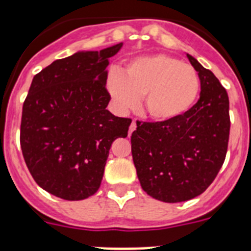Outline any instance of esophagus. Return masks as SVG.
<instances>
[{
    "instance_id": "1",
    "label": "esophagus",
    "mask_w": 251,
    "mask_h": 251,
    "mask_svg": "<svg viewBox=\"0 0 251 251\" xmlns=\"http://www.w3.org/2000/svg\"><path fill=\"white\" fill-rule=\"evenodd\" d=\"M136 128H137L136 121H133L132 124H130V127H129V136H130V134H132L133 132H134V130H136Z\"/></svg>"
}]
</instances>
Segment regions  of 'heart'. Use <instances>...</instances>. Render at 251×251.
Segmentation results:
<instances>
[{"label": "heart", "instance_id": "obj_1", "mask_svg": "<svg viewBox=\"0 0 251 251\" xmlns=\"http://www.w3.org/2000/svg\"><path fill=\"white\" fill-rule=\"evenodd\" d=\"M108 92L122 109L134 108L143 97L145 110L157 122H168L185 114L200 90L196 70L170 55L157 54L132 60L123 74L113 73Z\"/></svg>", "mask_w": 251, "mask_h": 251}]
</instances>
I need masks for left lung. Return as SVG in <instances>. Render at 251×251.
I'll return each instance as SVG.
<instances>
[{
    "label": "left lung",
    "instance_id": "obj_1",
    "mask_svg": "<svg viewBox=\"0 0 251 251\" xmlns=\"http://www.w3.org/2000/svg\"><path fill=\"white\" fill-rule=\"evenodd\" d=\"M187 57L200 77V99L174 121L137 122L130 137L142 188L163 202L202 194L219 174L229 143L227 93L212 72Z\"/></svg>",
    "mask_w": 251,
    "mask_h": 251
}]
</instances>
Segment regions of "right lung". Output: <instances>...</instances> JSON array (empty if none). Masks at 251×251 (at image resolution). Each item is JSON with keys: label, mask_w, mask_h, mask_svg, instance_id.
<instances>
[{"label": "right lung", "mask_w": 251, "mask_h": 251, "mask_svg": "<svg viewBox=\"0 0 251 251\" xmlns=\"http://www.w3.org/2000/svg\"><path fill=\"white\" fill-rule=\"evenodd\" d=\"M123 43L55 60L32 79L22 106L20 143L37 185L69 201L100 187L113 142L128 136L129 118L106 109L109 57Z\"/></svg>", "instance_id": "1"}]
</instances>
